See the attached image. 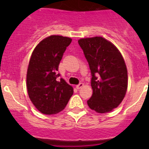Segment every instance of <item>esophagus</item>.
<instances>
[{
	"mask_svg": "<svg viewBox=\"0 0 149 149\" xmlns=\"http://www.w3.org/2000/svg\"><path fill=\"white\" fill-rule=\"evenodd\" d=\"M83 86H84V84H83V83H80L78 85H77V86H76V88L79 89H81Z\"/></svg>",
	"mask_w": 149,
	"mask_h": 149,
	"instance_id": "esophagus-1",
	"label": "esophagus"
}]
</instances>
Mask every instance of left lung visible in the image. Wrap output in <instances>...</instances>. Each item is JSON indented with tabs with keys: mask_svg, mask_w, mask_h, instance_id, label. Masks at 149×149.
<instances>
[{
	"mask_svg": "<svg viewBox=\"0 0 149 149\" xmlns=\"http://www.w3.org/2000/svg\"><path fill=\"white\" fill-rule=\"evenodd\" d=\"M89 63L93 95L87 101L91 110L98 113L119 106L127 89V70L119 49L101 36L78 40Z\"/></svg>",
	"mask_w": 149,
	"mask_h": 149,
	"instance_id": "8db88e82",
	"label": "left lung"
}]
</instances>
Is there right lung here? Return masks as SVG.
Returning a JSON list of instances; mask_svg holds the SVG:
<instances>
[{
    "label": "right lung",
    "mask_w": 149,
    "mask_h": 149,
    "mask_svg": "<svg viewBox=\"0 0 149 149\" xmlns=\"http://www.w3.org/2000/svg\"><path fill=\"white\" fill-rule=\"evenodd\" d=\"M72 39L51 35L36 46L27 72V89L33 104L45 115L56 114L65 107L73 87L59 79V64Z\"/></svg>",
    "instance_id": "1"
}]
</instances>
